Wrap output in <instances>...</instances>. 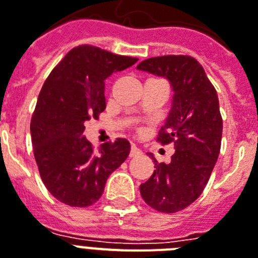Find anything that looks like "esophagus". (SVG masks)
<instances>
[{
    "instance_id": "34e87169",
    "label": "esophagus",
    "mask_w": 258,
    "mask_h": 258,
    "mask_svg": "<svg viewBox=\"0 0 258 258\" xmlns=\"http://www.w3.org/2000/svg\"><path fill=\"white\" fill-rule=\"evenodd\" d=\"M142 152L140 149L136 146V145H132V150H131V157H137V155H141Z\"/></svg>"
}]
</instances>
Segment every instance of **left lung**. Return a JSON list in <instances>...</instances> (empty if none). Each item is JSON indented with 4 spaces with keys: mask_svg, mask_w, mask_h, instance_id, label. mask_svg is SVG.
Returning a JSON list of instances; mask_svg holds the SVG:
<instances>
[{
    "mask_svg": "<svg viewBox=\"0 0 258 258\" xmlns=\"http://www.w3.org/2000/svg\"><path fill=\"white\" fill-rule=\"evenodd\" d=\"M138 70L170 80L172 106L158 133L161 145L174 144L170 163L154 159V172L140 186L145 203L163 214L184 210L208 183L221 146L223 118L216 89L203 67L190 55L149 57Z\"/></svg>",
    "mask_w": 258,
    "mask_h": 258,
    "instance_id": "8db88e82",
    "label": "left lung"
}]
</instances>
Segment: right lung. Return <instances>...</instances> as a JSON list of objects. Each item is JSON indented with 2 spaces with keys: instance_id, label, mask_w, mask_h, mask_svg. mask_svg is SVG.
<instances>
[{
  "instance_id": "add662e5",
  "label": "right lung",
  "mask_w": 258,
  "mask_h": 258,
  "mask_svg": "<svg viewBox=\"0 0 258 258\" xmlns=\"http://www.w3.org/2000/svg\"><path fill=\"white\" fill-rule=\"evenodd\" d=\"M137 60L82 44L68 51L46 79L30 132L40 178L61 203L71 207L95 204L108 176L131 153L126 138L105 142L96 152L83 132L87 120H97L105 109L104 80Z\"/></svg>"
}]
</instances>
